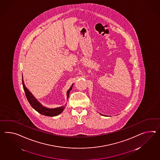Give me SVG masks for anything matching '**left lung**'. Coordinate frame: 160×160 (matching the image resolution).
<instances>
[{"instance_id": "1", "label": "left lung", "mask_w": 160, "mask_h": 160, "mask_svg": "<svg viewBox=\"0 0 160 160\" xmlns=\"http://www.w3.org/2000/svg\"><path fill=\"white\" fill-rule=\"evenodd\" d=\"M101 114V115H102V116H105V115H103V114Z\"/></svg>"}]
</instances>
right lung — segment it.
I'll return each instance as SVG.
<instances>
[{"label": "right lung", "mask_w": 160, "mask_h": 160, "mask_svg": "<svg viewBox=\"0 0 160 160\" xmlns=\"http://www.w3.org/2000/svg\"><path fill=\"white\" fill-rule=\"evenodd\" d=\"M22 85H23V90L25 91V95L27 97L28 101L30 105H31L32 107L36 110L38 112L40 113L41 114H43L46 116H50V117H53V116H56L57 115H59V114L62 113L63 110L65 109V106H61L59 108H56L54 109H50V108H47L44 106H43L40 102H39L35 97L31 93V92L28 90L27 88L25 87L24 84L23 78H22ZM73 85L70 87V88L68 91L67 92V98L68 99L69 95V92L72 89Z\"/></svg>", "instance_id": "add662e5"}]
</instances>
